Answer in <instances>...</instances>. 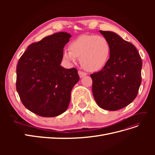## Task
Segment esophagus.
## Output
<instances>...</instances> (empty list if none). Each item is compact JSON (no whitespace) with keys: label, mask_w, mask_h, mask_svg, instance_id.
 <instances>
[{"label":"esophagus","mask_w":155,"mask_h":155,"mask_svg":"<svg viewBox=\"0 0 155 155\" xmlns=\"http://www.w3.org/2000/svg\"><path fill=\"white\" fill-rule=\"evenodd\" d=\"M78 74H79V77H80L81 78H83V77H84V76H85L86 75H87V73L84 72H83V71H81V70H79V71H78Z\"/></svg>","instance_id":"obj_1"}]
</instances>
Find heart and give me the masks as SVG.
I'll return each instance as SVG.
<instances>
[{
	"mask_svg": "<svg viewBox=\"0 0 155 155\" xmlns=\"http://www.w3.org/2000/svg\"><path fill=\"white\" fill-rule=\"evenodd\" d=\"M110 47L109 41L101 35H84L72 41L69 50H64L63 58L73 63L80 58L82 66L89 71H97L104 68L109 59Z\"/></svg>",
	"mask_w": 155,
	"mask_h": 155,
	"instance_id": "obj_1",
	"label": "heart"
}]
</instances>
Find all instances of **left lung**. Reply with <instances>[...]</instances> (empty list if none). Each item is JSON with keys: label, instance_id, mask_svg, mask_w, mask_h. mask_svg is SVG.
Here are the masks:
<instances>
[{"label": "left lung", "instance_id": "8db88e82", "mask_svg": "<svg viewBox=\"0 0 155 155\" xmlns=\"http://www.w3.org/2000/svg\"><path fill=\"white\" fill-rule=\"evenodd\" d=\"M109 41L110 58L100 71L91 75L94 98L101 109L117 110L137 97L142 82V61L135 46L118 34L100 30Z\"/></svg>", "mask_w": 155, "mask_h": 155}]
</instances>
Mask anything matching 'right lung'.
Instances as JSON below:
<instances>
[{
	"instance_id": "1",
	"label": "right lung",
	"mask_w": 155,
	"mask_h": 155,
	"mask_svg": "<svg viewBox=\"0 0 155 155\" xmlns=\"http://www.w3.org/2000/svg\"><path fill=\"white\" fill-rule=\"evenodd\" d=\"M70 37L67 32L46 37L28 46L18 61L16 89L22 104L33 113L54 117L67 109L72 89L79 80L76 68L60 65Z\"/></svg>"
}]
</instances>
